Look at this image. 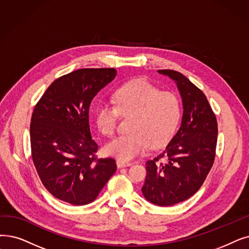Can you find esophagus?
I'll use <instances>...</instances> for the list:
<instances>
[{"label": "esophagus", "instance_id": "1", "mask_svg": "<svg viewBox=\"0 0 249 249\" xmlns=\"http://www.w3.org/2000/svg\"><path fill=\"white\" fill-rule=\"evenodd\" d=\"M131 165H132V163H130V161H126V160H117L118 168H125V167H129Z\"/></svg>", "mask_w": 249, "mask_h": 249}]
</instances>
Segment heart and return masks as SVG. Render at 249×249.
<instances>
[{
	"mask_svg": "<svg viewBox=\"0 0 249 249\" xmlns=\"http://www.w3.org/2000/svg\"><path fill=\"white\" fill-rule=\"evenodd\" d=\"M114 105L100 103L95 109V123L106 136L114 134L119 115L133 116L131 133L115 137L105 145L107 156L132 160L150 147H160L174 135L181 118L177 96L160 91L146 80L129 82L113 94Z\"/></svg>",
	"mask_w": 249,
	"mask_h": 249,
	"instance_id": "1",
	"label": "heart"
}]
</instances>
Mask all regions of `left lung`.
Returning <instances> with one entry per match:
<instances>
[{
  "mask_svg": "<svg viewBox=\"0 0 249 249\" xmlns=\"http://www.w3.org/2000/svg\"><path fill=\"white\" fill-rule=\"evenodd\" d=\"M175 81L183 115L179 130L166 148L146 161L144 197L169 207L192 196L211 171L217 146L218 123L204 93L187 77L174 70H159Z\"/></svg>",
  "mask_w": 249,
  "mask_h": 249,
  "instance_id": "obj_1",
  "label": "left lung"
}]
</instances>
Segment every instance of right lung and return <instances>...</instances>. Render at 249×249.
I'll return each mask as SVG.
<instances>
[{
  "label": "right lung",
  "mask_w": 249,
  "mask_h": 249,
  "mask_svg": "<svg viewBox=\"0 0 249 249\" xmlns=\"http://www.w3.org/2000/svg\"><path fill=\"white\" fill-rule=\"evenodd\" d=\"M114 68H84L53 81L36 104L30 123L31 156L41 183L73 205L92 202L117 170L114 159H98L89 129V107L109 84Z\"/></svg>",
  "instance_id": "obj_1"
}]
</instances>
